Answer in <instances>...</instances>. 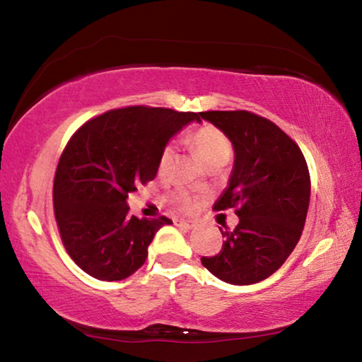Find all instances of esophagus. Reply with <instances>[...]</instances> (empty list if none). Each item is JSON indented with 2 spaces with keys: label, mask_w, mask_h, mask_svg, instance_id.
Segmentation results:
<instances>
[{
  "label": "esophagus",
  "mask_w": 362,
  "mask_h": 362,
  "mask_svg": "<svg viewBox=\"0 0 362 362\" xmlns=\"http://www.w3.org/2000/svg\"><path fill=\"white\" fill-rule=\"evenodd\" d=\"M175 226H179V228L185 229V230H190L195 228V223H192V221H182V219H175Z\"/></svg>",
  "instance_id": "esophagus-1"
}]
</instances>
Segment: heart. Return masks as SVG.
Instances as JSON below:
<instances>
[{
  "label": "heart",
  "instance_id": "heart-1",
  "mask_svg": "<svg viewBox=\"0 0 362 362\" xmlns=\"http://www.w3.org/2000/svg\"><path fill=\"white\" fill-rule=\"evenodd\" d=\"M190 141L209 167H223L229 163L230 154H233V146H230L228 136L221 129L209 125L202 127L190 134ZM174 146H167L163 151L159 159V172L169 170L172 160H174ZM177 199L183 206H190L193 202V198L185 192H180L177 195Z\"/></svg>",
  "mask_w": 362,
  "mask_h": 362
}]
</instances>
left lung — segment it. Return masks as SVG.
I'll return each instance as SVG.
<instances>
[{
    "label": "left lung",
    "instance_id": "1",
    "mask_svg": "<svg viewBox=\"0 0 362 362\" xmlns=\"http://www.w3.org/2000/svg\"><path fill=\"white\" fill-rule=\"evenodd\" d=\"M234 148L228 187L214 209L235 208L239 224L223 230V249L203 257L221 281L247 286L276 272L298 244L310 199V177L300 149L273 122L245 110L199 112Z\"/></svg>",
    "mask_w": 362,
    "mask_h": 362
}]
</instances>
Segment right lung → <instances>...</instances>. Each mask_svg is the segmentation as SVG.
Listing matches in <instances>:
<instances>
[{
	"label": "right lung",
	"instance_id": "add662e5",
	"mask_svg": "<svg viewBox=\"0 0 362 362\" xmlns=\"http://www.w3.org/2000/svg\"><path fill=\"white\" fill-rule=\"evenodd\" d=\"M199 113L127 107L86 122L64 148L53 183L55 218L73 262L100 281H120L146 262L167 218L128 213V193L153 180L167 143Z\"/></svg>",
	"mask_w": 362,
	"mask_h": 362
}]
</instances>
